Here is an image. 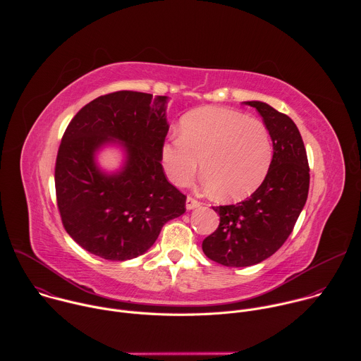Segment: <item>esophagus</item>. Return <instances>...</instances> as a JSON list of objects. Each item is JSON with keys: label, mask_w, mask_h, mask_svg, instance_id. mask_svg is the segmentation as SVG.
<instances>
[{"label": "esophagus", "mask_w": 361, "mask_h": 361, "mask_svg": "<svg viewBox=\"0 0 361 361\" xmlns=\"http://www.w3.org/2000/svg\"><path fill=\"white\" fill-rule=\"evenodd\" d=\"M201 205V202L198 201V200H195L194 197H187V201H185V207H187V210H194V209H197V207H200Z\"/></svg>", "instance_id": "1"}]
</instances>
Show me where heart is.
<instances>
[{
	"mask_svg": "<svg viewBox=\"0 0 361 361\" xmlns=\"http://www.w3.org/2000/svg\"><path fill=\"white\" fill-rule=\"evenodd\" d=\"M273 141L267 126L254 117L223 107H202L185 114L180 135L167 138L161 161L169 178L188 184L201 160V176L224 200L255 191L273 163Z\"/></svg>",
	"mask_w": 361,
	"mask_h": 361,
	"instance_id": "obj_1",
	"label": "heart"
}]
</instances>
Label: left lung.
Segmentation results:
<instances>
[{
  "label": "left lung",
  "mask_w": 361,
  "mask_h": 361,
  "mask_svg": "<svg viewBox=\"0 0 361 361\" xmlns=\"http://www.w3.org/2000/svg\"><path fill=\"white\" fill-rule=\"evenodd\" d=\"M245 104L263 117L274 154L266 180L247 200L213 207L220 224L204 238L202 251L227 267H248L273 255L291 234L310 187L307 152L294 121L266 102Z\"/></svg>",
  "instance_id": "left-lung-1"
}]
</instances>
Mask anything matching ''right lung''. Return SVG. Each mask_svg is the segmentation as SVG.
I'll return each instance as SVG.
<instances>
[{
  "instance_id": "right-lung-1",
  "label": "right lung",
  "mask_w": 361,
  "mask_h": 361,
  "mask_svg": "<svg viewBox=\"0 0 361 361\" xmlns=\"http://www.w3.org/2000/svg\"><path fill=\"white\" fill-rule=\"evenodd\" d=\"M167 97L116 91L84 106L70 121L56 161L61 221L88 252L131 260L156 243L163 226L184 214L185 195L169 183L161 147L169 133ZM116 139L126 149L116 175L94 164L96 149Z\"/></svg>"
}]
</instances>
